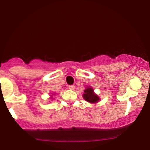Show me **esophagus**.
Instances as JSON below:
<instances>
[{"label": "esophagus", "mask_w": 150, "mask_h": 150, "mask_svg": "<svg viewBox=\"0 0 150 150\" xmlns=\"http://www.w3.org/2000/svg\"><path fill=\"white\" fill-rule=\"evenodd\" d=\"M68 88L70 89H71V90H73L74 89H75V85H70L68 86Z\"/></svg>", "instance_id": "34e87169"}]
</instances>
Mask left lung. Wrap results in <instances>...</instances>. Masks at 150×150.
Returning a JSON list of instances; mask_svg holds the SVG:
<instances>
[{"label": "left lung", "mask_w": 150, "mask_h": 150, "mask_svg": "<svg viewBox=\"0 0 150 150\" xmlns=\"http://www.w3.org/2000/svg\"><path fill=\"white\" fill-rule=\"evenodd\" d=\"M84 94L82 95L85 100L88 101L89 103H92V104H95L97 103L98 101L100 100V98L98 97V95L94 92V89L92 87H87L85 89V90L84 91Z\"/></svg>", "instance_id": "left-lung-1"}]
</instances>
